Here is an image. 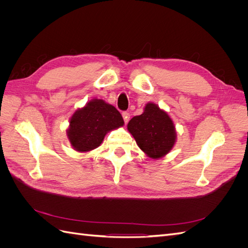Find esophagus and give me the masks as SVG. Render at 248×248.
Listing matches in <instances>:
<instances>
[{
    "label": "esophagus",
    "mask_w": 248,
    "mask_h": 248,
    "mask_svg": "<svg viewBox=\"0 0 248 248\" xmlns=\"http://www.w3.org/2000/svg\"><path fill=\"white\" fill-rule=\"evenodd\" d=\"M122 117H123V119H124V122H125V123H128L129 118H130L129 112H127V111L122 112Z\"/></svg>",
    "instance_id": "obj_1"
}]
</instances>
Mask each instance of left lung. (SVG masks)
Here are the masks:
<instances>
[{
    "instance_id": "left-lung-1",
    "label": "left lung",
    "mask_w": 248,
    "mask_h": 248,
    "mask_svg": "<svg viewBox=\"0 0 248 248\" xmlns=\"http://www.w3.org/2000/svg\"><path fill=\"white\" fill-rule=\"evenodd\" d=\"M127 128L140 149L151 158H160L175 145L174 123L167 112L154 103H148L141 115L130 120Z\"/></svg>"
}]
</instances>
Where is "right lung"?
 Here are the masks:
<instances>
[{
    "label": "right lung",
    "instance_id": "obj_1",
    "mask_svg": "<svg viewBox=\"0 0 248 248\" xmlns=\"http://www.w3.org/2000/svg\"><path fill=\"white\" fill-rule=\"evenodd\" d=\"M124 125L119 110L101 99H93L78 109L67 130L71 146L78 152H88L100 146L106 134Z\"/></svg>",
    "mask_w": 248,
    "mask_h": 248
}]
</instances>
